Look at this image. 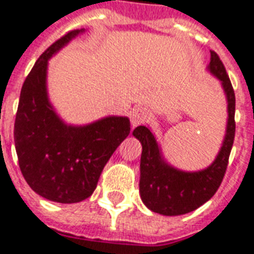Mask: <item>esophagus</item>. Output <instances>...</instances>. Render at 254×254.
I'll list each match as a JSON object with an SVG mask.
<instances>
[{
	"label": "esophagus",
	"instance_id": "esophagus-1",
	"mask_svg": "<svg viewBox=\"0 0 254 254\" xmlns=\"http://www.w3.org/2000/svg\"><path fill=\"white\" fill-rule=\"evenodd\" d=\"M147 120H149V111H147L146 108L138 107V108H134V109L130 112L131 127L141 125V124L146 123Z\"/></svg>",
	"mask_w": 254,
	"mask_h": 254
}]
</instances>
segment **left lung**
Segmentation results:
<instances>
[{"label": "left lung", "mask_w": 254, "mask_h": 254, "mask_svg": "<svg viewBox=\"0 0 254 254\" xmlns=\"http://www.w3.org/2000/svg\"><path fill=\"white\" fill-rule=\"evenodd\" d=\"M209 71L221 80L228 100V125L224 142L215 162L197 173H185L169 166L161 157L158 143L146 127H137L133 135L142 143L139 193L153 212L177 216L195 211L208 201L220 187L228 166L229 154L235 139V91L223 62L211 51Z\"/></svg>", "instance_id": "obj_1"}]
</instances>
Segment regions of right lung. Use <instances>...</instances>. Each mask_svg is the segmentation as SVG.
Instances as JSON below:
<instances>
[{"label": "right lung", "mask_w": 254, "mask_h": 254, "mask_svg": "<svg viewBox=\"0 0 254 254\" xmlns=\"http://www.w3.org/2000/svg\"><path fill=\"white\" fill-rule=\"evenodd\" d=\"M81 31L64 34L38 58L22 85L14 123L22 175L35 192L58 203H77L91 196L104 166L130 133L127 117L67 127L50 105L47 61Z\"/></svg>", "instance_id": "obj_1"}]
</instances>
